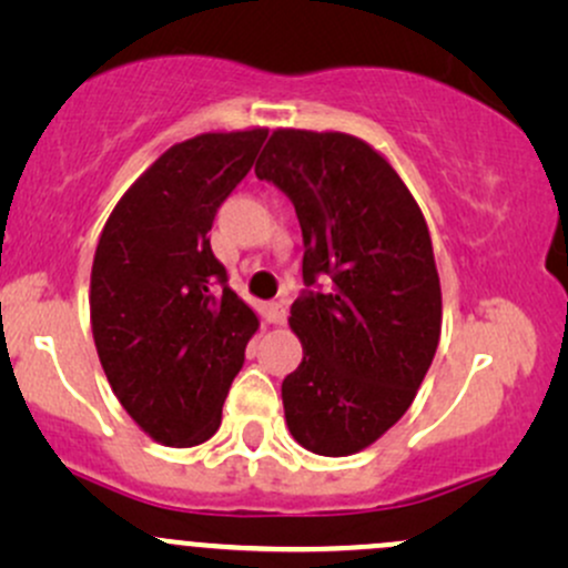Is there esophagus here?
<instances>
[{"label":"esophagus","mask_w":568,"mask_h":568,"mask_svg":"<svg viewBox=\"0 0 568 568\" xmlns=\"http://www.w3.org/2000/svg\"><path fill=\"white\" fill-rule=\"evenodd\" d=\"M285 317H288V312H285L283 302H272L266 304V321H270L272 325H283Z\"/></svg>","instance_id":"1"}]
</instances>
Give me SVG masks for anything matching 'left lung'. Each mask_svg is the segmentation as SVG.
Masks as SVG:
<instances>
[{"instance_id":"obj_1","label":"left lung","mask_w":568,"mask_h":568,"mask_svg":"<svg viewBox=\"0 0 568 568\" xmlns=\"http://www.w3.org/2000/svg\"><path fill=\"white\" fill-rule=\"evenodd\" d=\"M304 237L291 306L304 357L283 382L293 440L321 456L368 448L406 414L440 342L443 298L419 202L382 152L338 130H272L256 162Z\"/></svg>"}]
</instances>
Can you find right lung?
<instances>
[{
    "instance_id": "obj_1",
    "label": "right lung",
    "mask_w": 568,
    "mask_h": 568,
    "mask_svg": "<svg viewBox=\"0 0 568 568\" xmlns=\"http://www.w3.org/2000/svg\"><path fill=\"white\" fill-rule=\"evenodd\" d=\"M266 128L173 143L122 194L98 240L90 325L130 419L162 446H200L243 368L258 315L213 256L219 205L251 171Z\"/></svg>"
}]
</instances>
